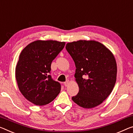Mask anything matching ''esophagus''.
Segmentation results:
<instances>
[{"label": "esophagus", "mask_w": 133, "mask_h": 133, "mask_svg": "<svg viewBox=\"0 0 133 133\" xmlns=\"http://www.w3.org/2000/svg\"><path fill=\"white\" fill-rule=\"evenodd\" d=\"M69 80H67L66 82H64V85L65 86H67L69 85Z\"/></svg>", "instance_id": "esophagus-1"}]
</instances>
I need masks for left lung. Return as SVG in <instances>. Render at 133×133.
I'll return each instance as SVG.
<instances>
[{
	"label": "left lung",
	"instance_id": "obj_1",
	"mask_svg": "<svg viewBox=\"0 0 133 133\" xmlns=\"http://www.w3.org/2000/svg\"><path fill=\"white\" fill-rule=\"evenodd\" d=\"M66 49L76 67L79 91L71 99L84 108H92L107 99L114 87L117 67L114 56L102 44L79 40L67 43Z\"/></svg>",
	"mask_w": 133,
	"mask_h": 133
}]
</instances>
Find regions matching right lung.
<instances>
[{"label": "right lung", "mask_w": 133, "mask_h": 133, "mask_svg": "<svg viewBox=\"0 0 133 133\" xmlns=\"http://www.w3.org/2000/svg\"><path fill=\"white\" fill-rule=\"evenodd\" d=\"M64 45V42L37 40L21 52L16 67V79L21 94L34 104L47 105L60 93V83L50 74L52 60Z\"/></svg>", "instance_id": "1"}]
</instances>
